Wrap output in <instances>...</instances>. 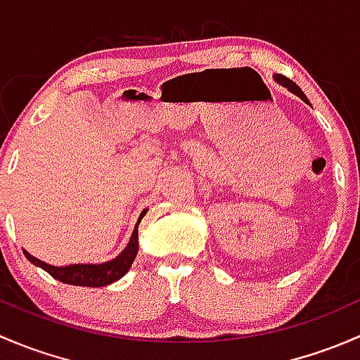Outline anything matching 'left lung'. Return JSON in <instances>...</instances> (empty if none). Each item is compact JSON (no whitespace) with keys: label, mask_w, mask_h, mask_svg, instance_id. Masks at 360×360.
<instances>
[{"label":"left lung","mask_w":360,"mask_h":360,"mask_svg":"<svg viewBox=\"0 0 360 360\" xmlns=\"http://www.w3.org/2000/svg\"><path fill=\"white\" fill-rule=\"evenodd\" d=\"M274 79L275 82L278 83V85H282V86H285V89L289 90V92L291 94H294V96H297L300 97L301 101H303V103H307V104H310V101L307 99V96H304V92L303 90L300 89V86L296 85V83L292 82V79H289V78H285L284 75H274Z\"/></svg>","instance_id":"8db88e82"}]
</instances>
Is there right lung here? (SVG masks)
I'll list each match as a JSON object with an SVG mask.
<instances>
[{"mask_svg":"<svg viewBox=\"0 0 360 360\" xmlns=\"http://www.w3.org/2000/svg\"><path fill=\"white\" fill-rule=\"evenodd\" d=\"M146 212L148 209H144L139 214V219H137L136 228H134L132 235H130V240L127 244V248L116 257L106 261V263H78L68 264V266H53V264H49L45 261L38 259V257L31 256L27 250H24V256L34 266L43 268L53 278H57L59 282H64V284L82 285V288H104V285H110L112 282L120 281L130 270V266H132L134 259L137 256V249H139V231H137V228H139L141 219L146 216Z\"/></svg>","mask_w":360,"mask_h":360,"instance_id":"add662e5","label":"right lung"}]
</instances>
